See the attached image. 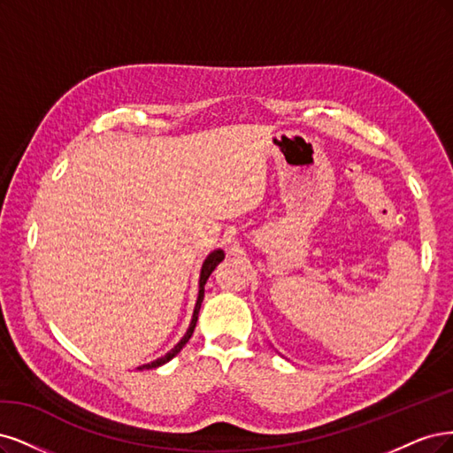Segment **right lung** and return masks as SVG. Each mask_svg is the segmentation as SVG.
Listing matches in <instances>:
<instances>
[{
	"label": "right lung",
	"mask_w": 453,
	"mask_h": 453,
	"mask_svg": "<svg viewBox=\"0 0 453 453\" xmlns=\"http://www.w3.org/2000/svg\"><path fill=\"white\" fill-rule=\"evenodd\" d=\"M224 259V250H214V252H211L209 256H207V259L203 261V267H201V276H199V294H197V303H196V309H194V316H192V324H189V327H188V331H186V334L184 337L180 339V342L174 346L171 352H167L164 357H159V359H156V361H152V363H147V365H141L139 369H156V367H159V365H164V363H167V361H171L174 356H177L180 349L184 348V344L189 341V337H192L194 334V329H196V324H197V316H199V309H201V303H203V297H205V284H207V280H209V276H211V273L216 269V265L220 264V261Z\"/></svg>",
	"instance_id": "right-lung-1"
}]
</instances>
